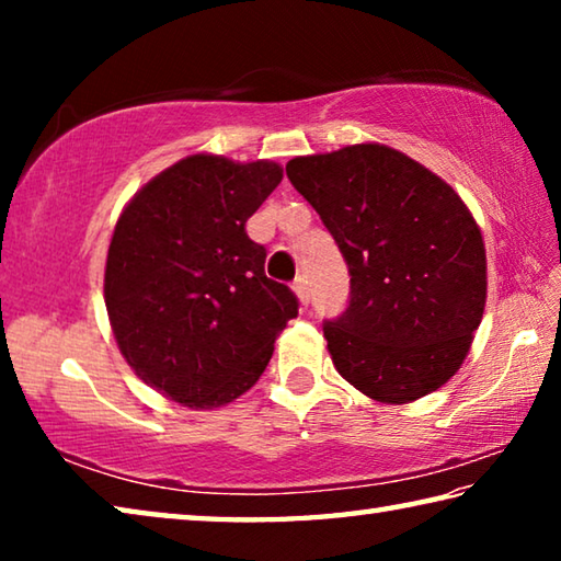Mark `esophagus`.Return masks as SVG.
<instances>
[{
    "label": "esophagus",
    "mask_w": 561,
    "mask_h": 561,
    "mask_svg": "<svg viewBox=\"0 0 561 561\" xmlns=\"http://www.w3.org/2000/svg\"><path fill=\"white\" fill-rule=\"evenodd\" d=\"M294 291H297V297H299V301L304 304V307H307L309 304V299H311V294H309V279L304 277V274H299L297 279H294Z\"/></svg>",
    "instance_id": "obj_1"
}]
</instances>
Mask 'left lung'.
<instances>
[{
  "instance_id": "obj_1",
  "label": "left lung",
  "mask_w": 561,
  "mask_h": 561,
  "mask_svg": "<svg viewBox=\"0 0 561 561\" xmlns=\"http://www.w3.org/2000/svg\"><path fill=\"white\" fill-rule=\"evenodd\" d=\"M348 264V307L324 321L336 371L381 403L438 391L462 366L488 297L480 227L428 168L378 144L287 163Z\"/></svg>"
}]
</instances>
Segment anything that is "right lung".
<instances>
[{"instance_id":"add662e5","label":"right lung","mask_w":561,"mask_h":561,"mask_svg":"<svg viewBox=\"0 0 561 561\" xmlns=\"http://www.w3.org/2000/svg\"><path fill=\"white\" fill-rule=\"evenodd\" d=\"M279 183L272 160L197 153L123 207L103 277L111 329L140 381L170 401L197 411L250 391L299 314L244 230Z\"/></svg>"}]
</instances>
